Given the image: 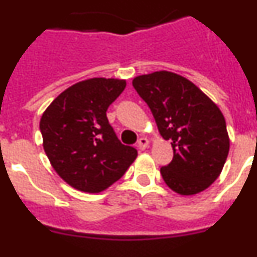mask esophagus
Returning a JSON list of instances; mask_svg holds the SVG:
<instances>
[{"instance_id": "obj_1", "label": "esophagus", "mask_w": 257, "mask_h": 257, "mask_svg": "<svg viewBox=\"0 0 257 257\" xmlns=\"http://www.w3.org/2000/svg\"><path fill=\"white\" fill-rule=\"evenodd\" d=\"M149 145V140L147 139V138H140L139 140H138V148L140 149V151H144L145 148H148Z\"/></svg>"}]
</instances>
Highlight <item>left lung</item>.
<instances>
[{
	"label": "left lung",
	"mask_w": 257,
	"mask_h": 257,
	"mask_svg": "<svg viewBox=\"0 0 257 257\" xmlns=\"http://www.w3.org/2000/svg\"><path fill=\"white\" fill-rule=\"evenodd\" d=\"M158 131L171 140L174 158L161 169L165 183L181 196L207 189L229 153L225 118L219 106L185 77L167 70L134 78Z\"/></svg>",
	"instance_id": "left-lung-1"
}]
</instances>
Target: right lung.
Returning a JSON list of instances; mask_svg holds the SVG:
<instances>
[{"mask_svg": "<svg viewBox=\"0 0 257 257\" xmlns=\"http://www.w3.org/2000/svg\"><path fill=\"white\" fill-rule=\"evenodd\" d=\"M124 87V79H86L61 92L41 117L45 153L74 189L103 192L138 156L134 147L118 140L106 118V109Z\"/></svg>", "mask_w": 257, "mask_h": 257, "instance_id": "1", "label": "right lung"}]
</instances>
